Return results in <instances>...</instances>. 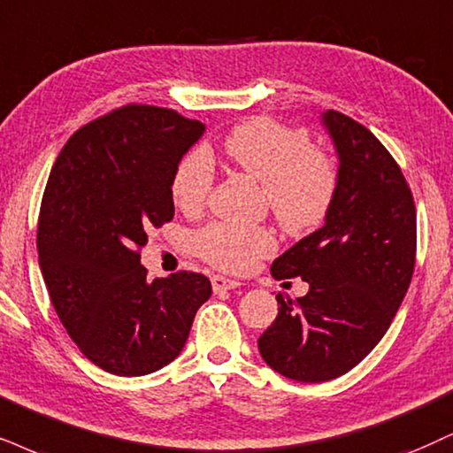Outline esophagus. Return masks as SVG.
Returning a JSON list of instances; mask_svg holds the SVG:
<instances>
[{
	"label": "esophagus",
	"mask_w": 453,
	"mask_h": 453,
	"mask_svg": "<svg viewBox=\"0 0 453 453\" xmlns=\"http://www.w3.org/2000/svg\"><path fill=\"white\" fill-rule=\"evenodd\" d=\"M237 286H242V283L235 281V279H226L222 275H214L211 277V288H214V292H228V289H235Z\"/></svg>",
	"instance_id": "1"
}]
</instances>
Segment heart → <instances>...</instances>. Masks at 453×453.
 Returning <instances> with one entry per match:
<instances>
[{"instance_id": "obj_1", "label": "heart", "mask_w": 453, "mask_h": 453, "mask_svg": "<svg viewBox=\"0 0 453 453\" xmlns=\"http://www.w3.org/2000/svg\"><path fill=\"white\" fill-rule=\"evenodd\" d=\"M222 150L243 174L265 188V201L289 235L317 231L332 211L338 193V170L326 150L312 147L311 136L269 117H254L233 127ZM214 187V165L205 150L195 149L178 161L172 176V199L184 214H197ZM201 260L226 273H248L277 250L269 226L211 222L193 237Z\"/></svg>"}]
</instances>
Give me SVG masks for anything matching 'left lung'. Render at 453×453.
Returning <instances> with one entry per match:
<instances>
[{"label": "left lung", "mask_w": 453, "mask_h": 453, "mask_svg": "<svg viewBox=\"0 0 453 453\" xmlns=\"http://www.w3.org/2000/svg\"><path fill=\"white\" fill-rule=\"evenodd\" d=\"M338 149V193L326 225L273 262L275 279L303 277L258 338L273 370L298 382L350 372L380 342L416 265V205L403 172L373 134L338 111L323 115Z\"/></svg>", "instance_id": "obj_1"}]
</instances>
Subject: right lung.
Returning <instances> with one entry per match:
<instances>
[{"instance_id": "1", "label": "right lung", "mask_w": 453, "mask_h": 453, "mask_svg": "<svg viewBox=\"0 0 453 453\" xmlns=\"http://www.w3.org/2000/svg\"><path fill=\"white\" fill-rule=\"evenodd\" d=\"M203 124L130 103L81 126L50 172L37 254L66 334L117 376L157 372L180 355L210 279L178 271L149 281L141 250L174 218L172 176Z\"/></svg>"}]
</instances>
